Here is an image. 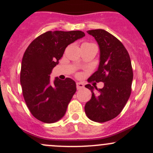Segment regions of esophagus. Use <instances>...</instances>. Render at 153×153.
Returning a JSON list of instances; mask_svg holds the SVG:
<instances>
[{
    "label": "esophagus",
    "instance_id": "34e87169",
    "mask_svg": "<svg viewBox=\"0 0 153 153\" xmlns=\"http://www.w3.org/2000/svg\"><path fill=\"white\" fill-rule=\"evenodd\" d=\"M76 87L78 90H80V89L83 88L84 85L82 83V82H76Z\"/></svg>",
    "mask_w": 153,
    "mask_h": 153
}]
</instances>
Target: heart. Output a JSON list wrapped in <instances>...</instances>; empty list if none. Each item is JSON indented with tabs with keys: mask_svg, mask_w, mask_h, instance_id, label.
<instances>
[{
	"mask_svg": "<svg viewBox=\"0 0 153 153\" xmlns=\"http://www.w3.org/2000/svg\"><path fill=\"white\" fill-rule=\"evenodd\" d=\"M84 44H87V43H84Z\"/></svg>",
	"mask_w": 153,
	"mask_h": 153,
	"instance_id": "obj_1",
	"label": "heart"
}]
</instances>
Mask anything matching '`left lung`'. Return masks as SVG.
<instances>
[{
  "instance_id": "1",
  "label": "left lung",
  "mask_w": 153,
  "mask_h": 153,
  "mask_svg": "<svg viewBox=\"0 0 153 153\" xmlns=\"http://www.w3.org/2000/svg\"><path fill=\"white\" fill-rule=\"evenodd\" d=\"M87 32L95 38L100 49L99 68L89 82H103L104 86L98 89L85 85L92 96L85 103V112L91 120L102 123L117 117L127 103L131 91L132 68L129 54L118 39L103 29Z\"/></svg>"
}]
</instances>
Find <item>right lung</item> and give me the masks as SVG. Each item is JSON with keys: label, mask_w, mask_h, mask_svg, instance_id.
Here are the masks:
<instances>
[{"label": "right lung", "mask_w": 153, "mask_h": 153, "mask_svg": "<svg viewBox=\"0 0 153 153\" xmlns=\"http://www.w3.org/2000/svg\"><path fill=\"white\" fill-rule=\"evenodd\" d=\"M85 36L81 31H47L36 37L23 56L20 82L28 108L36 119L54 123L64 117L76 91L71 78L54 79L50 75L70 44Z\"/></svg>", "instance_id": "1"}]
</instances>
